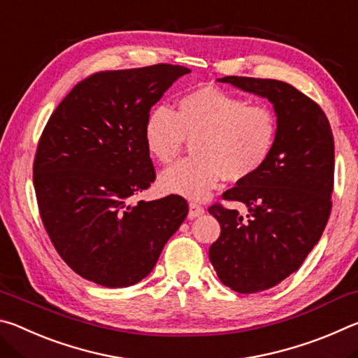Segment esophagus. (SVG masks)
I'll list each match as a JSON object with an SVG mask.
<instances>
[{"mask_svg":"<svg viewBox=\"0 0 358 358\" xmlns=\"http://www.w3.org/2000/svg\"><path fill=\"white\" fill-rule=\"evenodd\" d=\"M203 213H205V208L201 203L189 202V217L191 220H194V217H197V216H202Z\"/></svg>","mask_w":358,"mask_h":358,"instance_id":"1","label":"esophagus"}]
</instances>
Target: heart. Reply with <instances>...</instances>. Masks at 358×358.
Instances as JSON below:
<instances>
[{"instance_id":"b5f03b06","label":"heart","mask_w":358,"mask_h":358,"mask_svg":"<svg viewBox=\"0 0 358 358\" xmlns=\"http://www.w3.org/2000/svg\"><path fill=\"white\" fill-rule=\"evenodd\" d=\"M276 115L265 104H248L241 96L201 87L180 96L177 110L156 106L143 124L147 151L161 164H171L186 137L196 155L161 173L169 192L202 199L222 177L238 181L262 167L275 148Z\"/></svg>"}]
</instances>
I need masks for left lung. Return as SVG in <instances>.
<instances>
[{
	"label": "left lung",
	"instance_id": "obj_1",
	"mask_svg": "<svg viewBox=\"0 0 358 358\" xmlns=\"http://www.w3.org/2000/svg\"><path fill=\"white\" fill-rule=\"evenodd\" d=\"M273 104L278 136L265 164L222 194L246 205L243 216L216 203L221 226L210 262L224 286L238 294L266 290L300 268L322 237L331 210L335 143L316 102L292 85L271 78L222 77Z\"/></svg>",
	"mask_w": 358,
	"mask_h": 358
}]
</instances>
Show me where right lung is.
<instances>
[{
	"instance_id": "1",
	"label": "right lung",
	"mask_w": 358,
	"mask_h": 358,
	"mask_svg": "<svg viewBox=\"0 0 358 358\" xmlns=\"http://www.w3.org/2000/svg\"><path fill=\"white\" fill-rule=\"evenodd\" d=\"M189 72L173 64L98 72L48 118L33 167L39 213L59 256L85 280L104 287L142 281L185 221L183 197L131 199L156 177L145 118Z\"/></svg>"
}]
</instances>
